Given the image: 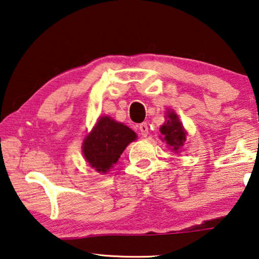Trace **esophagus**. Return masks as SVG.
I'll return each mask as SVG.
<instances>
[{"instance_id":"obj_1","label":"esophagus","mask_w":259,"mask_h":259,"mask_svg":"<svg viewBox=\"0 0 259 259\" xmlns=\"http://www.w3.org/2000/svg\"><path fill=\"white\" fill-rule=\"evenodd\" d=\"M139 131H140V134L142 137H147L149 128H148V123L147 122H142L139 125Z\"/></svg>"}]
</instances>
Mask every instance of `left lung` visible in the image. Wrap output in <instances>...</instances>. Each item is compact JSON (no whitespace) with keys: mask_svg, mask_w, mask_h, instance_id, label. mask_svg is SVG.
<instances>
[{"mask_svg":"<svg viewBox=\"0 0 259 259\" xmlns=\"http://www.w3.org/2000/svg\"><path fill=\"white\" fill-rule=\"evenodd\" d=\"M167 117L168 120L160 127V132L163 136L164 141L173 147L174 151H178L186 141V132L174 112H168Z\"/></svg>","mask_w":259,"mask_h":259,"instance_id":"left-lung-1","label":"left lung"}]
</instances>
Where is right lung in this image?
<instances>
[{"instance_id":"1","label":"right lung","mask_w":259,"mask_h":259,"mask_svg":"<svg viewBox=\"0 0 259 259\" xmlns=\"http://www.w3.org/2000/svg\"><path fill=\"white\" fill-rule=\"evenodd\" d=\"M137 139L130 127L102 117L84 140L83 153L90 166L99 173H106L117 162L123 149Z\"/></svg>"}]
</instances>
